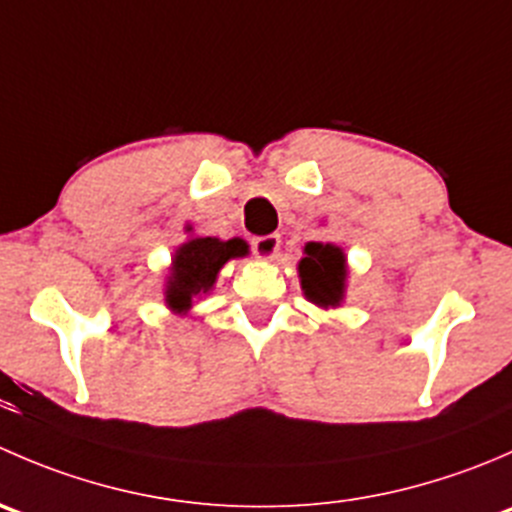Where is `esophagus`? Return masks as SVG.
<instances>
[{
	"label": "esophagus",
	"mask_w": 512,
	"mask_h": 512,
	"mask_svg": "<svg viewBox=\"0 0 512 512\" xmlns=\"http://www.w3.org/2000/svg\"><path fill=\"white\" fill-rule=\"evenodd\" d=\"M252 252H255L260 260H275L277 252H280V235H262L252 240Z\"/></svg>",
	"instance_id": "1"
}]
</instances>
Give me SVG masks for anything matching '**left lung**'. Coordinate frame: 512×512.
Segmentation results:
<instances>
[{"instance_id":"obj_1","label":"left lung","mask_w":512,"mask_h":512,"mask_svg":"<svg viewBox=\"0 0 512 512\" xmlns=\"http://www.w3.org/2000/svg\"><path fill=\"white\" fill-rule=\"evenodd\" d=\"M304 297L317 307H339L347 289V257L332 242H307L304 257L297 265Z\"/></svg>"}]
</instances>
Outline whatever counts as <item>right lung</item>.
<instances>
[{
	"label": "right lung",
	"instance_id": "1",
	"mask_svg": "<svg viewBox=\"0 0 512 512\" xmlns=\"http://www.w3.org/2000/svg\"><path fill=\"white\" fill-rule=\"evenodd\" d=\"M190 232V227H188ZM247 245L240 237L218 240V237H190L175 250L170 275L165 277V304L173 312L185 314L195 299L213 289L218 272L227 260L245 257Z\"/></svg>",
	"mask_w": 512,
	"mask_h": 512
}]
</instances>
